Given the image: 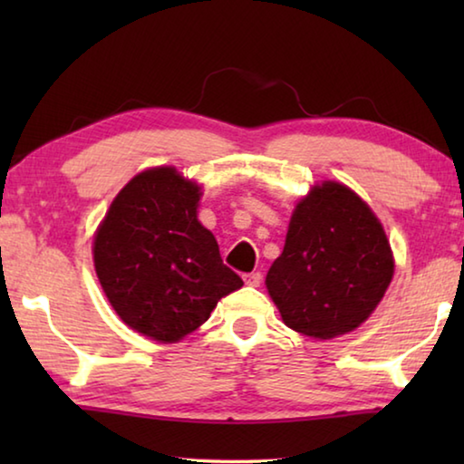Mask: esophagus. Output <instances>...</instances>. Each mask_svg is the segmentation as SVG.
Masks as SVG:
<instances>
[{
  "instance_id": "obj_1",
  "label": "esophagus",
  "mask_w": 464,
  "mask_h": 464,
  "mask_svg": "<svg viewBox=\"0 0 464 464\" xmlns=\"http://www.w3.org/2000/svg\"><path fill=\"white\" fill-rule=\"evenodd\" d=\"M243 280H246L247 286H260L262 274L260 272H251V274H246V276H243Z\"/></svg>"
}]
</instances>
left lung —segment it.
I'll use <instances>...</instances> for the list:
<instances>
[{"instance_id": "1", "label": "left lung", "mask_w": 464, "mask_h": 464, "mask_svg": "<svg viewBox=\"0 0 464 464\" xmlns=\"http://www.w3.org/2000/svg\"><path fill=\"white\" fill-rule=\"evenodd\" d=\"M395 262L371 207L348 186L324 182L296 204L266 286L295 332L332 340L371 317Z\"/></svg>"}]
</instances>
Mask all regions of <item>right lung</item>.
<instances>
[{
	"label": "right lung",
	"mask_w": 464,
	"mask_h": 464,
	"mask_svg": "<svg viewBox=\"0 0 464 464\" xmlns=\"http://www.w3.org/2000/svg\"><path fill=\"white\" fill-rule=\"evenodd\" d=\"M200 196L176 168L145 169L112 200L93 237V266L112 309L163 343L198 329L243 286L196 217Z\"/></svg>",
	"instance_id": "add662e5"
}]
</instances>
